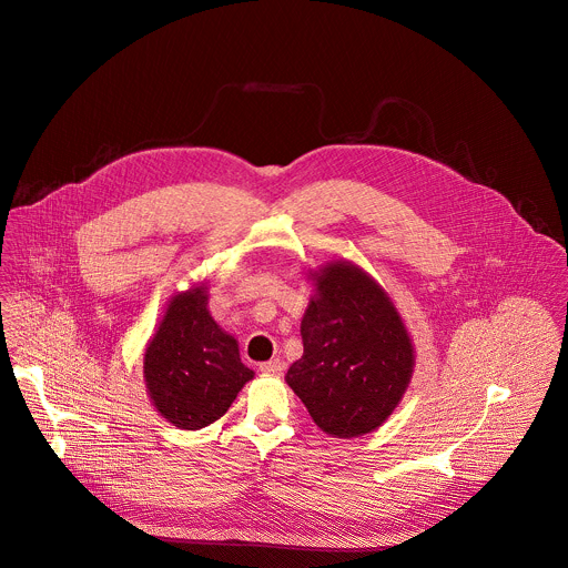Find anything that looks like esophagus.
I'll return each mask as SVG.
<instances>
[{"label": "esophagus", "mask_w": 568, "mask_h": 568, "mask_svg": "<svg viewBox=\"0 0 568 568\" xmlns=\"http://www.w3.org/2000/svg\"><path fill=\"white\" fill-rule=\"evenodd\" d=\"M260 371H262L264 375H268V377H280L282 371H284V364H282L280 359H271V362L260 364Z\"/></svg>", "instance_id": "34e87169"}]
</instances>
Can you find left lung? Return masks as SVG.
Wrapping results in <instances>:
<instances>
[{
    "instance_id": "8db88e82",
    "label": "left lung",
    "mask_w": 568,
    "mask_h": 568,
    "mask_svg": "<svg viewBox=\"0 0 568 568\" xmlns=\"http://www.w3.org/2000/svg\"><path fill=\"white\" fill-rule=\"evenodd\" d=\"M313 275L302 317L304 355L286 383L331 436L375 432L403 398L414 346L387 293L359 266L328 262Z\"/></svg>"
}]
</instances>
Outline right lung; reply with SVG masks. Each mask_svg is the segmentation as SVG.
<instances>
[{
  "label": "right lung",
  "mask_w": 568,
  "mask_h": 568,
  "mask_svg": "<svg viewBox=\"0 0 568 568\" xmlns=\"http://www.w3.org/2000/svg\"><path fill=\"white\" fill-rule=\"evenodd\" d=\"M206 300L204 284L174 295L143 357L154 407L181 429L217 420L253 378L237 342L215 324Z\"/></svg>",
  "instance_id": "1"
}]
</instances>
